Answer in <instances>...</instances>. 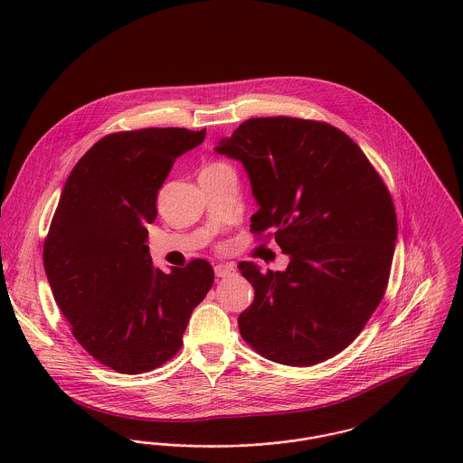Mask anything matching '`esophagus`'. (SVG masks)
I'll list each match as a JSON object with an SVG mask.
<instances>
[{
	"label": "esophagus",
	"instance_id": "esophagus-1",
	"mask_svg": "<svg viewBox=\"0 0 463 463\" xmlns=\"http://www.w3.org/2000/svg\"><path fill=\"white\" fill-rule=\"evenodd\" d=\"M213 270H215V276H217V278H228V276H233V274L237 272V269H235L233 265L228 264L215 265Z\"/></svg>",
	"mask_w": 463,
	"mask_h": 463
}]
</instances>
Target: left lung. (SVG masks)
Wrapping results in <instances>:
<instances>
[{
  "label": "left lung",
  "mask_w": 463,
  "mask_h": 463,
  "mask_svg": "<svg viewBox=\"0 0 463 463\" xmlns=\"http://www.w3.org/2000/svg\"><path fill=\"white\" fill-rule=\"evenodd\" d=\"M215 153L242 162L259 210L251 232L274 237L290 262L264 272L241 262L255 301L242 338L267 360L307 367L345 349L383 299L397 239L392 198L364 151L338 128L255 118Z\"/></svg>",
  "instance_id": "left-lung-1"
}]
</instances>
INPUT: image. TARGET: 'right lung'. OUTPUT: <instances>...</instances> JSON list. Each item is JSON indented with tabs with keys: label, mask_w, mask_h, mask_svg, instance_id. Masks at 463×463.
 <instances>
[{
	"label": "right lung",
	"mask_w": 463,
	"mask_h": 463,
	"mask_svg": "<svg viewBox=\"0 0 463 463\" xmlns=\"http://www.w3.org/2000/svg\"><path fill=\"white\" fill-rule=\"evenodd\" d=\"M204 135L110 133L78 160L59 199L43 250L53 298L81 347L118 373H147L173 358L213 283L206 260L164 272L146 244L158 189Z\"/></svg>",
	"instance_id": "add662e5"
}]
</instances>
